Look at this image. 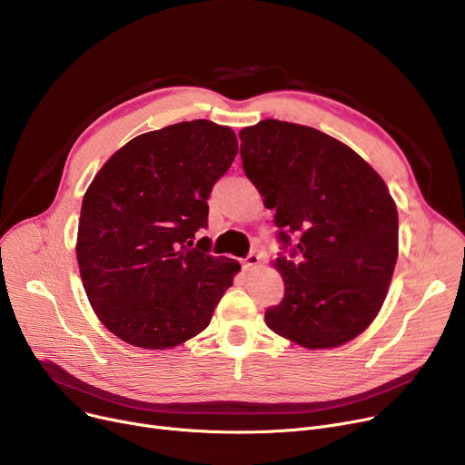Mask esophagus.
<instances>
[{"instance_id":"1","label":"esophagus","mask_w":465,"mask_h":465,"mask_svg":"<svg viewBox=\"0 0 465 465\" xmlns=\"http://www.w3.org/2000/svg\"><path fill=\"white\" fill-rule=\"evenodd\" d=\"M258 263H260V256L254 252H251L245 260H242V267H245V270H254Z\"/></svg>"}]
</instances>
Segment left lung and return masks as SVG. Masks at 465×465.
<instances>
[{
  "mask_svg": "<svg viewBox=\"0 0 465 465\" xmlns=\"http://www.w3.org/2000/svg\"><path fill=\"white\" fill-rule=\"evenodd\" d=\"M239 139L245 175L279 228L284 298L265 324L307 349L347 343L371 324L392 281V195L370 163L314 128L265 118Z\"/></svg>",
  "mask_w": 465,
  "mask_h": 465,
  "instance_id": "8db88e82",
  "label": "left lung"
}]
</instances>
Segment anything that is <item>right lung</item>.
<instances>
[{
  "mask_svg": "<svg viewBox=\"0 0 465 465\" xmlns=\"http://www.w3.org/2000/svg\"><path fill=\"white\" fill-rule=\"evenodd\" d=\"M237 139L211 120L137 135L84 193L77 260L86 296L116 337L169 349L203 331L239 263L211 254L207 200Z\"/></svg>",
  "mask_w": 465,
  "mask_h": 465,
  "instance_id": "right-lung-1",
  "label": "right lung"
}]
</instances>
